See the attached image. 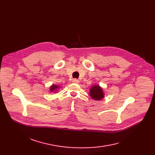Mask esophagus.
<instances>
[{
    "mask_svg": "<svg viewBox=\"0 0 155 155\" xmlns=\"http://www.w3.org/2000/svg\"><path fill=\"white\" fill-rule=\"evenodd\" d=\"M72 82L74 83V84H78L79 83V81L77 79H73L72 80Z\"/></svg>",
    "mask_w": 155,
    "mask_h": 155,
    "instance_id": "obj_1",
    "label": "esophagus"
}]
</instances>
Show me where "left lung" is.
<instances>
[{
    "instance_id": "1",
    "label": "left lung",
    "mask_w": 155,
    "mask_h": 155,
    "mask_svg": "<svg viewBox=\"0 0 155 155\" xmlns=\"http://www.w3.org/2000/svg\"><path fill=\"white\" fill-rule=\"evenodd\" d=\"M89 94H90L91 98L95 101L102 100L104 97L105 94L103 91V88L97 84H95L89 89Z\"/></svg>"
}]
</instances>
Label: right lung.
Here are the masks:
<instances>
[{"label": "right lung", "mask_w": 155, "mask_h": 155, "mask_svg": "<svg viewBox=\"0 0 155 155\" xmlns=\"http://www.w3.org/2000/svg\"><path fill=\"white\" fill-rule=\"evenodd\" d=\"M60 88V85H55V84H52V85L50 87V91H49V92H50V93H51V92L55 93V92H57V91H58Z\"/></svg>", "instance_id": "right-lung-1"}]
</instances>
